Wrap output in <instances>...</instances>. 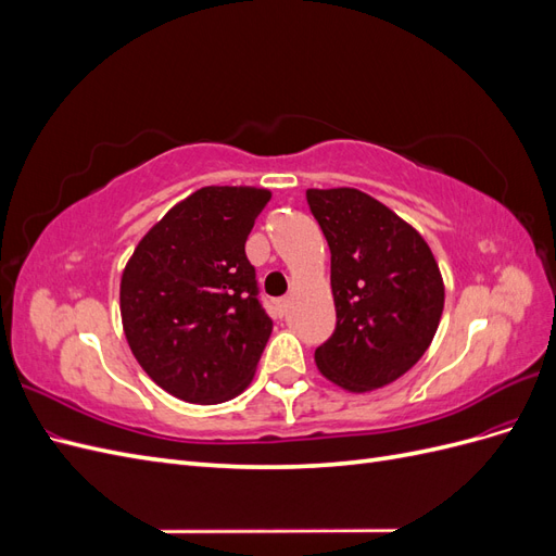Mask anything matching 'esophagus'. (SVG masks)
Masks as SVG:
<instances>
[{
  "label": "esophagus",
  "instance_id": "obj_1",
  "mask_svg": "<svg viewBox=\"0 0 556 556\" xmlns=\"http://www.w3.org/2000/svg\"><path fill=\"white\" fill-rule=\"evenodd\" d=\"M276 308H278V313H280V315L288 313V308H290V296H282V299H278V301H276Z\"/></svg>",
  "mask_w": 556,
  "mask_h": 556
}]
</instances>
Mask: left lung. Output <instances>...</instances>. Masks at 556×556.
Instances as JSON below:
<instances>
[{"label": "left lung", "instance_id": "obj_1", "mask_svg": "<svg viewBox=\"0 0 556 556\" xmlns=\"http://www.w3.org/2000/svg\"><path fill=\"white\" fill-rule=\"evenodd\" d=\"M331 250L336 329L319 374L350 392L378 390L419 362L439 329L445 288L427 241L355 188L306 190Z\"/></svg>", "mask_w": 556, "mask_h": 556}]
</instances>
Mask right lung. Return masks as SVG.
Returning a JSON list of instances; mask_svg holds the SVG:
<instances>
[{
  "instance_id": "add662e5",
  "label": "right lung",
  "mask_w": 556,
  "mask_h": 556,
  "mask_svg": "<svg viewBox=\"0 0 556 556\" xmlns=\"http://www.w3.org/2000/svg\"><path fill=\"white\" fill-rule=\"evenodd\" d=\"M268 199L260 188H201L146 233L125 266L127 343L143 371L182 401L223 403L255 376L274 323L245 241Z\"/></svg>"
}]
</instances>
